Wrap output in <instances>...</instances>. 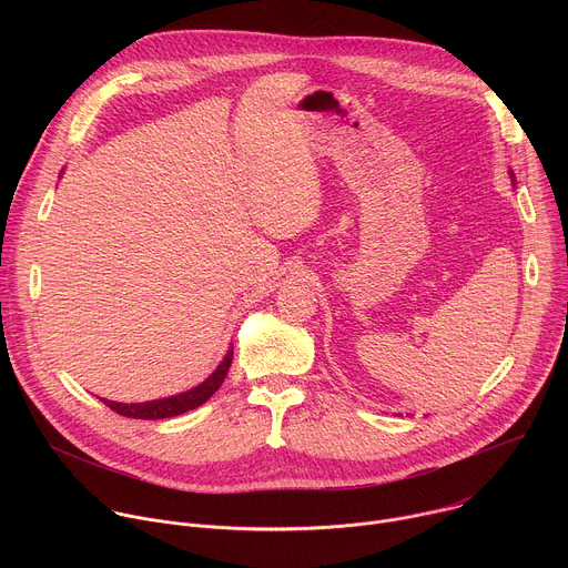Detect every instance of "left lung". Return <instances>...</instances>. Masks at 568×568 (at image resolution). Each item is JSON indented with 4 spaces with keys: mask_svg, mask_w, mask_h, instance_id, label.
Segmentation results:
<instances>
[{
    "mask_svg": "<svg viewBox=\"0 0 568 568\" xmlns=\"http://www.w3.org/2000/svg\"><path fill=\"white\" fill-rule=\"evenodd\" d=\"M510 180H513V182H515V173H513V171H510Z\"/></svg>",
    "mask_w": 568,
    "mask_h": 568,
    "instance_id": "8db88e82",
    "label": "left lung"
}]
</instances>
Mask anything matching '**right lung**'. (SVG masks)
Wrapping results in <instances>:
<instances>
[{
	"label": "right lung",
	"mask_w": 568,
	"mask_h": 568,
	"mask_svg": "<svg viewBox=\"0 0 568 568\" xmlns=\"http://www.w3.org/2000/svg\"><path fill=\"white\" fill-rule=\"evenodd\" d=\"M233 362V346L226 351L224 359L217 364V368L197 386L178 393V395H169V397H159V399H148V402H114V399H105L101 397L108 407L121 416L128 418H141V420H164V418H173V416H182L191 409H197L200 404H204L224 382L229 366Z\"/></svg>",
	"instance_id": "right-lung-1"
}]
</instances>
